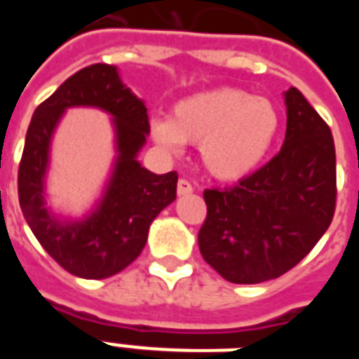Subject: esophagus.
Masks as SVG:
<instances>
[{
	"instance_id": "esophagus-1",
	"label": "esophagus",
	"mask_w": 359,
	"mask_h": 359,
	"mask_svg": "<svg viewBox=\"0 0 359 359\" xmlns=\"http://www.w3.org/2000/svg\"><path fill=\"white\" fill-rule=\"evenodd\" d=\"M192 192H194V188H192V184H190L188 180L180 179L179 184H177V194H179V196H188V194H192Z\"/></svg>"
}]
</instances>
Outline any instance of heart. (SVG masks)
<instances>
[{"label": "heart", "mask_w": 359, "mask_h": 359, "mask_svg": "<svg viewBox=\"0 0 359 359\" xmlns=\"http://www.w3.org/2000/svg\"><path fill=\"white\" fill-rule=\"evenodd\" d=\"M280 115L275 103L236 88L187 95L172 105L171 117L149 121L157 146L180 154L200 144V157L213 179L236 182L256 172L277 142Z\"/></svg>", "instance_id": "obj_1"}]
</instances>
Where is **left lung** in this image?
Segmentation results:
<instances>
[{"label": "left lung", "instance_id": "left-lung-1", "mask_svg": "<svg viewBox=\"0 0 359 359\" xmlns=\"http://www.w3.org/2000/svg\"><path fill=\"white\" fill-rule=\"evenodd\" d=\"M286 136L269 163L234 187L203 192L198 244L229 283L257 285L300 264L329 229L337 200L331 128L300 90L285 92Z\"/></svg>", "mask_w": 359, "mask_h": 359}]
</instances>
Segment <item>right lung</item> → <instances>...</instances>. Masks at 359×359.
<instances>
[{
	"label": "right lung",
	"mask_w": 359,
	"mask_h": 359,
	"mask_svg": "<svg viewBox=\"0 0 359 359\" xmlns=\"http://www.w3.org/2000/svg\"><path fill=\"white\" fill-rule=\"evenodd\" d=\"M95 107L111 117L116 159L100 200L82 218L57 216L47 205L50 142L67 109ZM149 134L144 100L126 88L115 65L95 63L67 79L36 107L19 167V202L30 231L63 269L81 278H107L133 264L149 225L177 198V172L156 175L138 154Z\"/></svg>",
	"instance_id": "obj_1"
}]
</instances>
